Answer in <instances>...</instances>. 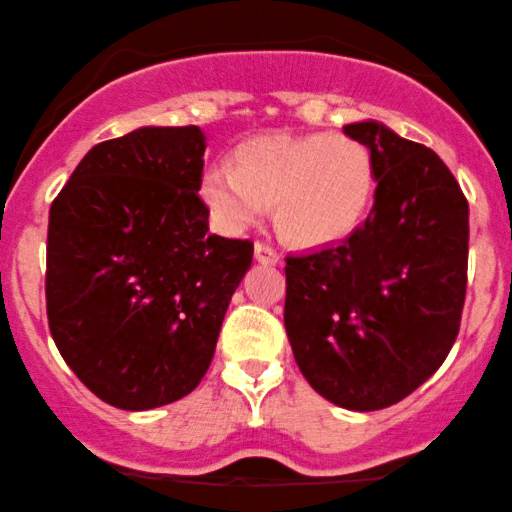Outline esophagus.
Masks as SVG:
<instances>
[{
  "label": "esophagus",
  "instance_id": "esophagus-1",
  "mask_svg": "<svg viewBox=\"0 0 512 512\" xmlns=\"http://www.w3.org/2000/svg\"><path fill=\"white\" fill-rule=\"evenodd\" d=\"M254 254H256L258 263H270L272 265V263L280 261V254H277V249H272L270 244H265V242H256Z\"/></svg>",
  "mask_w": 512,
  "mask_h": 512
}]
</instances>
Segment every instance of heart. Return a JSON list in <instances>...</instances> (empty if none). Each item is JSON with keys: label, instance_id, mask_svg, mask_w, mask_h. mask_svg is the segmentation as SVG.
Wrapping results in <instances>:
<instances>
[{"label": "heart", "instance_id": "1", "mask_svg": "<svg viewBox=\"0 0 512 512\" xmlns=\"http://www.w3.org/2000/svg\"><path fill=\"white\" fill-rule=\"evenodd\" d=\"M374 192L369 148L343 134L251 138L237 150V169L216 164L202 178L204 202L223 230L249 228L275 204L277 230L296 247L348 240Z\"/></svg>", "mask_w": 512, "mask_h": 512}]
</instances>
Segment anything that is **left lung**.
Wrapping results in <instances>:
<instances>
[{
  "instance_id": "left-lung-1",
  "label": "left lung",
  "mask_w": 512,
  "mask_h": 512,
  "mask_svg": "<svg viewBox=\"0 0 512 512\" xmlns=\"http://www.w3.org/2000/svg\"><path fill=\"white\" fill-rule=\"evenodd\" d=\"M343 134L374 159V207L348 240L287 256L284 327L317 393L376 411L428 381L459 336L468 199L426 145L378 122Z\"/></svg>"
}]
</instances>
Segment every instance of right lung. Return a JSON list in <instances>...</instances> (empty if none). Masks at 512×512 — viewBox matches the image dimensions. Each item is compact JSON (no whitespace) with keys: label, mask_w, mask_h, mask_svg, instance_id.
Masks as SVG:
<instances>
[{"label":"right lung","mask_w":512,"mask_h":512,"mask_svg":"<svg viewBox=\"0 0 512 512\" xmlns=\"http://www.w3.org/2000/svg\"><path fill=\"white\" fill-rule=\"evenodd\" d=\"M199 126H143L86 152L53 199L46 317L79 381L117 409L192 393L254 242L209 232Z\"/></svg>","instance_id":"1"}]
</instances>
